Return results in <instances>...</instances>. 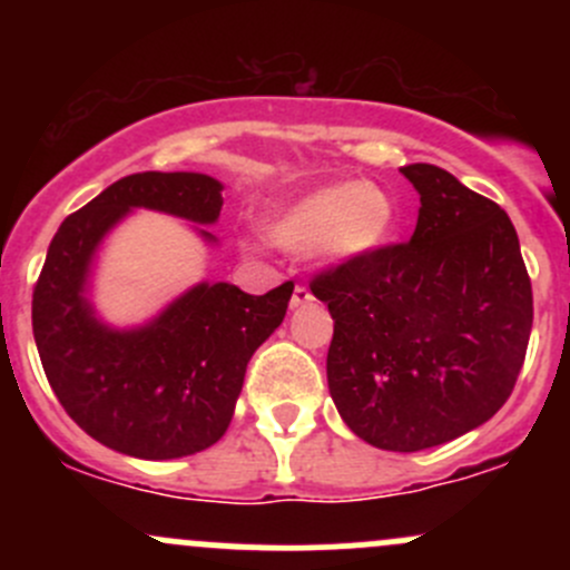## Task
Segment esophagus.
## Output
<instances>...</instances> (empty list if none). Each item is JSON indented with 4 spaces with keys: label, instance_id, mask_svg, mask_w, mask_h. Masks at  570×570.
Masks as SVG:
<instances>
[{
    "label": "esophagus",
    "instance_id": "esophagus-1",
    "mask_svg": "<svg viewBox=\"0 0 570 570\" xmlns=\"http://www.w3.org/2000/svg\"><path fill=\"white\" fill-rule=\"evenodd\" d=\"M312 301H314V295L308 292V286L297 284L295 292H292V308H301V306H306V303H312Z\"/></svg>",
    "mask_w": 570,
    "mask_h": 570
}]
</instances>
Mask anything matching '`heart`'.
I'll return each instance as SVG.
<instances>
[{
  "label": "heart",
  "instance_id": "heart-1",
  "mask_svg": "<svg viewBox=\"0 0 570 570\" xmlns=\"http://www.w3.org/2000/svg\"><path fill=\"white\" fill-rule=\"evenodd\" d=\"M396 223L392 195L375 181L331 184L281 206L267 234L281 248L312 253L322 262L347 264L386 245Z\"/></svg>",
  "mask_w": 570,
  "mask_h": 570
}]
</instances>
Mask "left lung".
Segmentation results:
<instances>
[{
    "instance_id": "obj_1",
    "label": "left lung",
    "mask_w": 570,
    "mask_h": 570,
    "mask_svg": "<svg viewBox=\"0 0 570 570\" xmlns=\"http://www.w3.org/2000/svg\"><path fill=\"white\" fill-rule=\"evenodd\" d=\"M416 187L411 243L312 281L333 317L327 389L377 450L419 452L480 428L508 402L532 331V286L502 206L435 165Z\"/></svg>"
}]
</instances>
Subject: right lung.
Here are the masks:
<instances>
[{
	"label": "right lung",
	"mask_w": 570,
	"mask_h": 570,
	"mask_svg": "<svg viewBox=\"0 0 570 570\" xmlns=\"http://www.w3.org/2000/svg\"><path fill=\"white\" fill-rule=\"evenodd\" d=\"M220 193L206 174H131L68 215L51 239L32 295L40 364L68 416L109 450L174 461L217 444L250 355L284 322L292 281L267 295L200 281L137 327L107 325L90 303L99 245L131 209L212 226ZM195 232L215 243L206 228Z\"/></svg>",
	"instance_id": "add662e5"
}]
</instances>
